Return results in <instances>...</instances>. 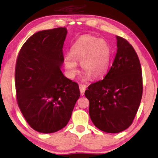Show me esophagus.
Returning <instances> with one entry per match:
<instances>
[{
  "instance_id": "1",
  "label": "esophagus",
  "mask_w": 158,
  "mask_h": 158,
  "mask_svg": "<svg viewBox=\"0 0 158 158\" xmlns=\"http://www.w3.org/2000/svg\"><path fill=\"white\" fill-rule=\"evenodd\" d=\"M79 89H80V92H81V96L84 95V92L86 89V85H85L84 84H81V83H80Z\"/></svg>"
}]
</instances>
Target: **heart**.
Returning <instances> with one entry per match:
<instances>
[{
    "label": "heart",
    "instance_id": "b5f03b06",
    "mask_svg": "<svg viewBox=\"0 0 158 158\" xmlns=\"http://www.w3.org/2000/svg\"><path fill=\"white\" fill-rule=\"evenodd\" d=\"M111 50L105 40L92 36H82L70 46L69 56L64 58L67 74L73 77L77 72V63L79 62L83 73L89 78L100 79L108 71Z\"/></svg>",
    "mask_w": 158,
    "mask_h": 158
}]
</instances>
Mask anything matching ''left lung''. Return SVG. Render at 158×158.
Segmentation results:
<instances>
[{
  "mask_svg": "<svg viewBox=\"0 0 158 158\" xmlns=\"http://www.w3.org/2000/svg\"><path fill=\"white\" fill-rule=\"evenodd\" d=\"M117 53L102 80L85 90L89 113L94 126L107 133H118L132 123L141 101L143 75L136 51L117 36Z\"/></svg>",
  "mask_w": 158,
  "mask_h": 158,
  "instance_id": "obj_1",
  "label": "left lung"
}]
</instances>
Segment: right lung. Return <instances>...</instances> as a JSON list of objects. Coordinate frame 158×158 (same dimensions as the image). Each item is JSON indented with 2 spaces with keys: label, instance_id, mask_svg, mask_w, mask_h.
Masks as SVG:
<instances>
[{
  "label": "right lung",
  "instance_id": "1",
  "mask_svg": "<svg viewBox=\"0 0 158 158\" xmlns=\"http://www.w3.org/2000/svg\"><path fill=\"white\" fill-rule=\"evenodd\" d=\"M66 34L62 27L36 32L22 45L17 58V102L29 126L39 132L64 127L80 96L78 84L60 70Z\"/></svg>",
  "mask_w": 158,
  "mask_h": 158
}]
</instances>
